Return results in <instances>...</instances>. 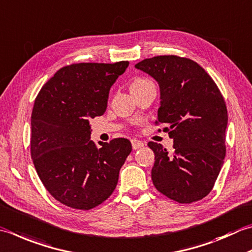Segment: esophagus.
Returning <instances> with one entry per match:
<instances>
[{
    "mask_svg": "<svg viewBox=\"0 0 252 252\" xmlns=\"http://www.w3.org/2000/svg\"><path fill=\"white\" fill-rule=\"evenodd\" d=\"M131 143H132L133 150H139V149H141V147L144 146V143H143V142L140 141V140H136V139L131 140Z\"/></svg>",
    "mask_w": 252,
    "mask_h": 252,
    "instance_id": "obj_1",
    "label": "esophagus"
}]
</instances>
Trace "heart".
Returning <instances> with one entry per match:
<instances>
[{
  "instance_id": "b5f03b06",
  "label": "heart",
  "mask_w": 252,
  "mask_h": 252,
  "mask_svg": "<svg viewBox=\"0 0 252 252\" xmlns=\"http://www.w3.org/2000/svg\"><path fill=\"white\" fill-rule=\"evenodd\" d=\"M153 82L150 81L149 78H145V77H136L134 80L132 81L131 85H130V90L131 92H134V91H140L142 88L146 87L147 85H150Z\"/></svg>"
}]
</instances>
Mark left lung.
Listing matches in <instances>:
<instances>
[{
	"label": "left lung",
	"mask_w": 252,
	"mask_h": 252,
	"mask_svg": "<svg viewBox=\"0 0 252 252\" xmlns=\"http://www.w3.org/2000/svg\"><path fill=\"white\" fill-rule=\"evenodd\" d=\"M135 67L158 82L156 126L174 139V152L149 142L155 154L152 180L160 193L178 203L202 200L213 189L226 155L227 108L204 68L172 54L144 59ZM160 132V129H158Z\"/></svg>",
	"instance_id": "1"
}]
</instances>
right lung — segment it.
Segmentation results:
<instances>
[{
  "label": "right lung",
  "instance_id": "1",
  "mask_svg": "<svg viewBox=\"0 0 252 252\" xmlns=\"http://www.w3.org/2000/svg\"><path fill=\"white\" fill-rule=\"evenodd\" d=\"M129 66L74 63L41 87L32 113L31 155L44 188L60 203L92 210L116 189L119 170L132 151L126 139L98 147L90 140V120L103 115L110 87Z\"/></svg>",
  "mask_w": 252,
  "mask_h": 252
}]
</instances>
